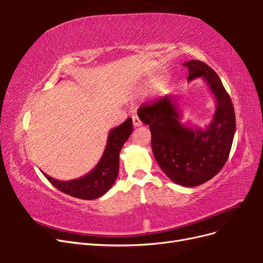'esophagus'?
<instances>
[{
  "label": "esophagus",
  "instance_id": "34e87169",
  "mask_svg": "<svg viewBox=\"0 0 263 263\" xmlns=\"http://www.w3.org/2000/svg\"><path fill=\"white\" fill-rule=\"evenodd\" d=\"M132 118H133V124H134V126H135V127H139V126H141V122H140V119L138 118V116H137V115H133V116H132Z\"/></svg>",
  "mask_w": 263,
  "mask_h": 263
}]
</instances>
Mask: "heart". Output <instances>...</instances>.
<instances>
[{"instance_id":"obj_1","label":"heart","mask_w":263,"mask_h":263,"mask_svg":"<svg viewBox=\"0 0 263 263\" xmlns=\"http://www.w3.org/2000/svg\"><path fill=\"white\" fill-rule=\"evenodd\" d=\"M156 85H157V82H151V83H149L148 87H149V89H151V87H155Z\"/></svg>"}]
</instances>
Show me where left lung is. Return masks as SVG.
<instances>
[{"label": "left lung", "mask_w": 263, "mask_h": 263, "mask_svg": "<svg viewBox=\"0 0 263 263\" xmlns=\"http://www.w3.org/2000/svg\"><path fill=\"white\" fill-rule=\"evenodd\" d=\"M187 80L203 78L216 100V110L205 128L181 123L174 95H165L138 108L140 121L149 125L151 148L158 164L177 184H203L225 165L236 130V117L228 93L219 77L206 63L190 60Z\"/></svg>", "instance_id": "1"}]
</instances>
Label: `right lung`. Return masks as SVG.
<instances>
[{"label": "right lung", "mask_w": 263, "mask_h": 263, "mask_svg": "<svg viewBox=\"0 0 263 263\" xmlns=\"http://www.w3.org/2000/svg\"><path fill=\"white\" fill-rule=\"evenodd\" d=\"M133 132L132 118L109 132L107 144L99 163L85 176L70 181L55 180L44 173L51 184L61 192L81 200H95L112 187L118 176L119 153Z\"/></svg>", "instance_id": "1"}]
</instances>
